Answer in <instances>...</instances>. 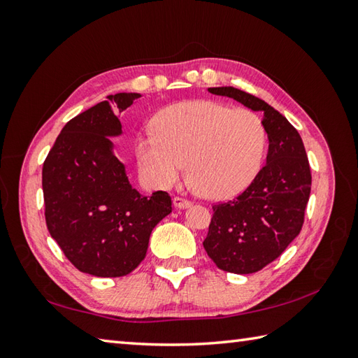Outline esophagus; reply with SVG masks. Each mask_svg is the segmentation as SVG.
<instances>
[{
  "label": "esophagus",
  "mask_w": 358,
  "mask_h": 358,
  "mask_svg": "<svg viewBox=\"0 0 358 358\" xmlns=\"http://www.w3.org/2000/svg\"><path fill=\"white\" fill-rule=\"evenodd\" d=\"M191 200H186L183 196H173V206L178 208V209H185L191 206Z\"/></svg>",
  "instance_id": "1"
}]
</instances>
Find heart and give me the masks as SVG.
I'll list each match as a JSON object with an SVG mask.
<instances>
[{
	"mask_svg": "<svg viewBox=\"0 0 358 358\" xmlns=\"http://www.w3.org/2000/svg\"><path fill=\"white\" fill-rule=\"evenodd\" d=\"M154 134L138 135L136 157L144 175L171 187L185 169L187 181L208 199H227L252 183L268 134L249 109L199 100L167 106L154 118Z\"/></svg>",
	"mask_w": 358,
	"mask_h": 358,
	"instance_id": "b5f03b06",
	"label": "heart"
}]
</instances>
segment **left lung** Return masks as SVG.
<instances>
[{"label":"left lung","instance_id":"obj_1","mask_svg":"<svg viewBox=\"0 0 358 358\" xmlns=\"http://www.w3.org/2000/svg\"><path fill=\"white\" fill-rule=\"evenodd\" d=\"M263 112L269 138L266 164L234 200L212 206L203 246L218 269L252 273L275 260L300 234L310 194V167L296 129L260 98L235 87H209Z\"/></svg>","mask_w":358,"mask_h":358}]
</instances>
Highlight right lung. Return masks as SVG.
<instances>
[{
    "instance_id": "right-lung-1",
    "label": "right lung",
    "mask_w": 358,
    "mask_h": 358,
    "mask_svg": "<svg viewBox=\"0 0 358 358\" xmlns=\"http://www.w3.org/2000/svg\"><path fill=\"white\" fill-rule=\"evenodd\" d=\"M138 94H115L67 121L43 164L44 217L50 237L75 268L123 277L148 252L154 227L172 212L167 192L143 196L129 185L109 136Z\"/></svg>"
}]
</instances>
